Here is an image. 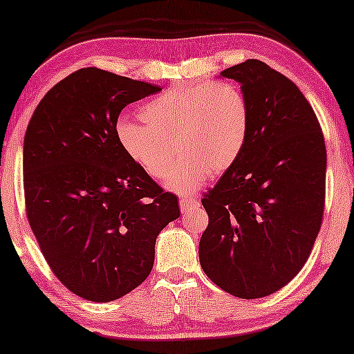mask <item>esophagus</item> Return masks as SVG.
<instances>
[{
	"label": "esophagus",
	"instance_id": "esophagus-1",
	"mask_svg": "<svg viewBox=\"0 0 354 354\" xmlns=\"http://www.w3.org/2000/svg\"><path fill=\"white\" fill-rule=\"evenodd\" d=\"M199 205V201L198 199H187V198H183L181 201H179V208H181V212L185 213L187 209L190 208H194Z\"/></svg>",
	"mask_w": 354,
	"mask_h": 354
}]
</instances>
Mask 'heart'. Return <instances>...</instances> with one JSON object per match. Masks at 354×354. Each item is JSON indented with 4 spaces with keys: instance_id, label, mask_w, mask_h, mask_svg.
Returning <instances> with one entry per match:
<instances>
[{
    "instance_id": "obj_1",
    "label": "heart",
    "mask_w": 354,
    "mask_h": 354,
    "mask_svg": "<svg viewBox=\"0 0 354 354\" xmlns=\"http://www.w3.org/2000/svg\"><path fill=\"white\" fill-rule=\"evenodd\" d=\"M141 117L145 123L118 118L120 147L146 175L160 179L175 160L176 145L181 160L165 185L185 196L236 164L251 129L250 102L230 82L171 86L147 102Z\"/></svg>"
}]
</instances>
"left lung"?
I'll list each match as a JSON object with an SVG mask.
<instances>
[{"label": "left lung", "instance_id": "1", "mask_svg": "<svg viewBox=\"0 0 354 354\" xmlns=\"http://www.w3.org/2000/svg\"><path fill=\"white\" fill-rule=\"evenodd\" d=\"M251 108L242 155L202 205L199 261L231 295L280 290L307 261L321 228L327 153L318 118L298 86L257 59L223 70Z\"/></svg>", "mask_w": 354, "mask_h": 354}]
</instances>
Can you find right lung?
Here are the masks:
<instances>
[{"instance_id":"1","label":"right lung","mask_w":354,"mask_h":354,"mask_svg":"<svg viewBox=\"0 0 354 354\" xmlns=\"http://www.w3.org/2000/svg\"><path fill=\"white\" fill-rule=\"evenodd\" d=\"M158 91L82 68L45 94L27 126L30 228L55 275L89 301H114L145 281L158 234L179 217L178 198L131 161L115 137L126 104Z\"/></svg>"}]
</instances>
